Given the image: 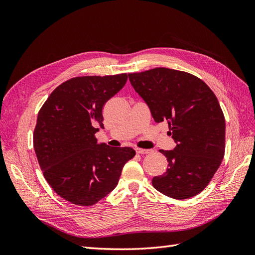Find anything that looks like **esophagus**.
I'll return each instance as SVG.
<instances>
[{
	"label": "esophagus",
	"instance_id": "esophagus-1",
	"mask_svg": "<svg viewBox=\"0 0 255 255\" xmlns=\"http://www.w3.org/2000/svg\"><path fill=\"white\" fill-rule=\"evenodd\" d=\"M136 152L138 154H149V153H151V150H149V149H136Z\"/></svg>",
	"mask_w": 255,
	"mask_h": 255
}]
</instances>
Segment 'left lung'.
<instances>
[{"instance_id": "obj_1", "label": "left lung", "mask_w": 255, "mask_h": 255, "mask_svg": "<svg viewBox=\"0 0 255 255\" xmlns=\"http://www.w3.org/2000/svg\"><path fill=\"white\" fill-rule=\"evenodd\" d=\"M128 79L154 121L168 123L176 143L173 150H159L168 168L153 177L154 188L177 200L198 195L225 156L226 120L217 98L202 80L173 69L129 73Z\"/></svg>"}]
</instances>
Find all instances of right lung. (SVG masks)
Here are the masks:
<instances>
[{"mask_svg":"<svg viewBox=\"0 0 255 255\" xmlns=\"http://www.w3.org/2000/svg\"><path fill=\"white\" fill-rule=\"evenodd\" d=\"M128 74L79 76L53 90L38 113L34 149L45 180L58 196L94 205L117 186L123 166L135 156L128 146L98 143L104 104L122 89Z\"/></svg>","mask_w":255,"mask_h":255,"instance_id":"add662e5","label":"right lung"}]
</instances>
